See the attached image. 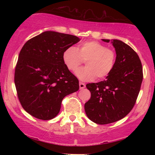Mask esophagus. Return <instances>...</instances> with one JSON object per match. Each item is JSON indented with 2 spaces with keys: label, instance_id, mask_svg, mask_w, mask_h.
Listing matches in <instances>:
<instances>
[{
  "label": "esophagus",
  "instance_id": "esophagus-1",
  "mask_svg": "<svg viewBox=\"0 0 155 155\" xmlns=\"http://www.w3.org/2000/svg\"><path fill=\"white\" fill-rule=\"evenodd\" d=\"M85 84L84 83H82V82H79V88L81 89V90H82V89L85 88Z\"/></svg>",
  "mask_w": 155,
  "mask_h": 155
}]
</instances>
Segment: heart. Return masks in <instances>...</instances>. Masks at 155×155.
Returning <instances> with one entry per match:
<instances>
[{
	"label": "heart",
	"mask_w": 155,
	"mask_h": 155,
	"mask_svg": "<svg viewBox=\"0 0 155 155\" xmlns=\"http://www.w3.org/2000/svg\"><path fill=\"white\" fill-rule=\"evenodd\" d=\"M86 60L87 66L79 68L76 76L81 81H89L95 79H104L111 74L116 63V53L103 44L95 41H84L76 48L68 47L63 54L65 67L74 71Z\"/></svg>",
	"instance_id": "heart-1"
}]
</instances>
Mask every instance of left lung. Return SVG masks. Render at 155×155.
Instances as JSON below:
<instances>
[{
    "mask_svg": "<svg viewBox=\"0 0 155 155\" xmlns=\"http://www.w3.org/2000/svg\"><path fill=\"white\" fill-rule=\"evenodd\" d=\"M111 43L117 57L111 74L104 81L86 85L91 97L84 104L85 113L99 124L117 122L128 114L136 104L143 80L141 62L136 51L120 40L113 39Z\"/></svg>",
    "mask_w": 155,
    "mask_h": 155,
    "instance_id": "obj_1",
    "label": "left lung"
}]
</instances>
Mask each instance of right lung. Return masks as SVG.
I'll return each instance as SVG.
<instances>
[{"label":"right lung","instance_id":"obj_1","mask_svg":"<svg viewBox=\"0 0 155 155\" xmlns=\"http://www.w3.org/2000/svg\"><path fill=\"white\" fill-rule=\"evenodd\" d=\"M79 41L75 35L45 31L23 46L15 84L22 108L33 117L42 120L54 118L64 97L79 90V80L65 67L63 54Z\"/></svg>","mask_w":155,"mask_h":155}]
</instances>
